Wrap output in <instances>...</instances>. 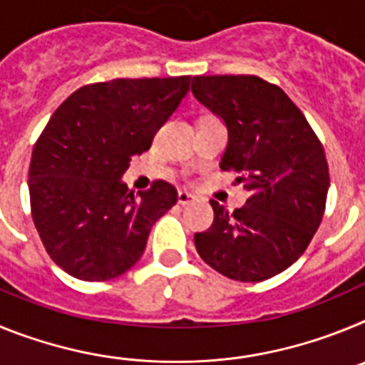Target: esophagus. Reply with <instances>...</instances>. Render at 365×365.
<instances>
[{
    "mask_svg": "<svg viewBox=\"0 0 365 365\" xmlns=\"http://www.w3.org/2000/svg\"><path fill=\"white\" fill-rule=\"evenodd\" d=\"M193 199H195V195H192V193L185 192V190H180L179 195H177V201H179V205H182V206L190 205V202H192Z\"/></svg>",
    "mask_w": 365,
    "mask_h": 365,
    "instance_id": "obj_1",
    "label": "esophagus"
}]
</instances>
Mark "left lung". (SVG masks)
<instances>
[{"label":"left lung","mask_w":365,"mask_h":365,"mask_svg":"<svg viewBox=\"0 0 365 365\" xmlns=\"http://www.w3.org/2000/svg\"><path fill=\"white\" fill-rule=\"evenodd\" d=\"M192 93L227 125L219 166L237 173L235 182L250 193L234 212L210 201L214 222L195 234V248L235 282L272 278L305 252L320 227L329 190L324 148L283 89L259 76H193Z\"/></svg>","instance_id":"8db88e82"}]
</instances>
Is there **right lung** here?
<instances>
[{"label": "right lung", "instance_id": "1", "mask_svg": "<svg viewBox=\"0 0 365 365\" xmlns=\"http://www.w3.org/2000/svg\"><path fill=\"white\" fill-rule=\"evenodd\" d=\"M188 89L190 76L89 83L41 131L29 168L32 221L51 259L73 278L106 282L130 270L155 221L177 202L166 180L133 195L120 179Z\"/></svg>", "mask_w": 365, "mask_h": 365}]
</instances>
